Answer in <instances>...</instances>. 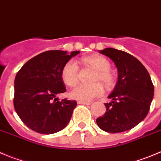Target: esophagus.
Segmentation results:
<instances>
[{"label": "esophagus", "instance_id": "esophagus-1", "mask_svg": "<svg viewBox=\"0 0 161 161\" xmlns=\"http://www.w3.org/2000/svg\"><path fill=\"white\" fill-rule=\"evenodd\" d=\"M79 104H83V105H91V102H83V101H78Z\"/></svg>", "mask_w": 161, "mask_h": 161}]
</instances>
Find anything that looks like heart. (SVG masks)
<instances>
[{
    "instance_id": "heart-1",
    "label": "heart",
    "mask_w": 161,
    "mask_h": 161,
    "mask_svg": "<svg viewBox=\"0 0 161 161\" xmlns=\"http://www.w3.org/2000/svg\"><path fill=\"white\" fill-rule=\"evenodd\" d=\"M85 65L96 70L92 78V85H78L72 89L70 96L79 101L88 102L95 97L101 96L103 93V87L110 89L115 84V76L110 70L111 63L109 61L100 55H92L82 58ZM62 78L64 83L69 87H73L77 83L79 78V65L75 61L70 60L65 63L62 70Z\"/></svg>"
}]
</instances>
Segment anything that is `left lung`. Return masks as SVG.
Masks as SVG:
<instances>
[{
	"mask_svg": "<svg viewBox=\"0 0 161 161\" xmlns=\"http://www.w3.org/2000/svg\"><path fill=\"white\" fill-rule=\"evenodd\" d=\"M99 53L114 62L119 77L108 96L112 101L105 103L107 111L96 123L108 133L129 130L148 114L154 93L152 80L140 61L130 53L114 48H105Z\"/></svg>",
	"mask_w": 161,
	"mask_h": 161,
	"instance_id": "obj_1",
	"label": "left lung"
}]
</instances>
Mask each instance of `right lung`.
I'll return each mask as SVG.
<instances>
[{
  "mask_svg": "<svg viewBox=\"0 0 161 161\" xmlns=\"http://www.w3.org/2000/svg\"><path fill=\"white\" fill-rule=\"evenodd\" d=\"M79 51L48 50L27 61L16 73L13 104L22 122L39 134H51L65 127L77 105L57 98L66 91L62 70Z\"/></svg>",
  "mask_w": 161,
  "mask_h": 161,
  "instance_id": "right-lung-1",
  "label": "right lung"
}]
</instances>
